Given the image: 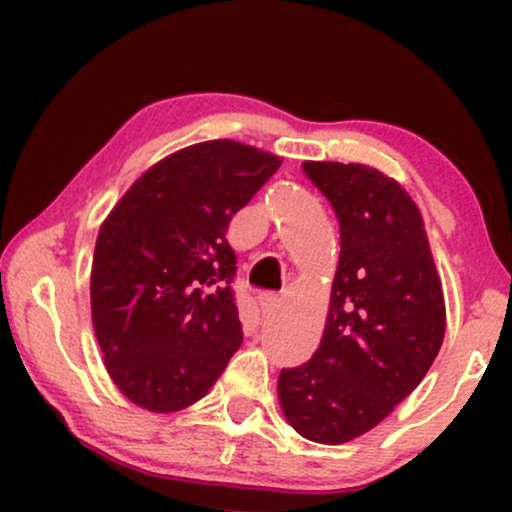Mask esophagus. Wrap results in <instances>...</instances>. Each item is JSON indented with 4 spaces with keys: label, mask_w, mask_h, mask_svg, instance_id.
<instances>
[{
    "label": "esophagus",
    "mask_w": 512,
    "mask_h": 512,
    "mask_svg": "<svg viewBox=\"0 0 512 512\" xmlns=\"http://www.w3.org/2000/svg\"><path fill=\"white\" fill-rule=\"evenodd\" d=\"M279 305H282V300L277 296H272V293H263V296H258V307H261V312L268 317L275 310H279Z\"/></svg>",
    "instance_id": "esophagus-1"
}]
</instances>
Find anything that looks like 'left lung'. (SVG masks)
<instances>
[{
  "instance_id": "1",
  "label": "left lung",
  "mask_w": 512,
  "mask_h": 512,
  "mask_svg": "<svg viewBox=\"0 0 512 512\" xmlns=\"http://www.w3.org/2000/svg\"><path fill=\"white\" fill-rule=\"evenodd\" d=\"M340 221V261L319 349L282 370L293 429L342 445L375 429L424 380L445 338L443 284L424 219L396 179L361 163L305 160Z\"/></svg>"
}]
</instances>
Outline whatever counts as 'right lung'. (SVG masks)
<instances>
[{
  "mask_svg": "<svg viewBox=\"0 0 512 512\" xmlns=\"http://www.w3.org/2000/svg\"><path fill=\"white\" fill-rule=\"evenodd\" d=\"M279 165L235 139L191 144L151 165L104 219L90 314L130 403L158 415L188 408L242 345L228 223Z\"/></svg>",
  "mask_w": 512,
  "mask_h": 512,
  "instance_id": "add662e5",
  "label": "right lung"
}]
</instances>
